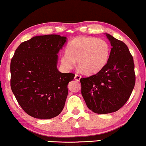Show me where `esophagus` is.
Masks as SVG:
<instances>
[{"instance_id": "34e87169", "label": "esophagus", "mask_w": 146, "mask_h": 146, "mask_svg": "<svg viewBox=\"0 0 146 146\" xmlns=\"http://www.w3.org/2000/svg\"><path fill=\"white\" fill-rule=\"evenodd\" d=\"M81 75L80 74H75V76H74V78L75 80H77V81H79V80H80V78H81Z\"/></svg>"}]
</instances>
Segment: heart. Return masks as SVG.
<instances>
[{"mask_svg":"<svg viewBox=\"0 0 146 146\" xmlns=\"http://www.w3.org/2000/svg\"><path fill=\"white\" fill-rule=\"evenodd\" d=\"M110 48L108 42L102 38L79 36L68 44L66 52L61 55L64 67L72 69L78 60V65L86 74L99 72L108 62Z\"/></svg>","mask_w":146,"mask_h":146,"instance_id":"obj_1","label":"heart"}]
</instances>
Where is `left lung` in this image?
I'll list each match as a JSON object with an SVG mask.
<instances>
[{
	"mask_svg": "<svg viewBox=\"0 0 146 146\" xmlns=\"http://www.w3.org/2000/svg\"><path fill=\"white\" fill-rule=\"evenodd\" d=\"M111 46L108 62L96 74L80 78L81 93L89 110L108 114L121 108L135 83L132 55L123 41L106 34Z\"/></svg>",
	"mask_w": 146,
	"mask_h": 146,
	"instance_id": "left-lung-1",
	"label": "left lung"
}]
</instances>
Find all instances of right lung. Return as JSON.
I'll list each match as a JSON object with an SVG mask.
<instances>
[{"instance_id":"1","label":"right lung","mask_w":146,"mask_h":146,"mask_svg":"<svg viewBox=\"0 0 146 146\" xmlns=\"http://www.w3.org/2000/svg\"><path fill=\"white\" fill-rule=\"evenodd\" d=\"M66 37L36 36L23 42L11 61V88L18 104L34 118L50 119L62 112L72 73L57 70V53Z\"/></svg>"}]
</instances>
